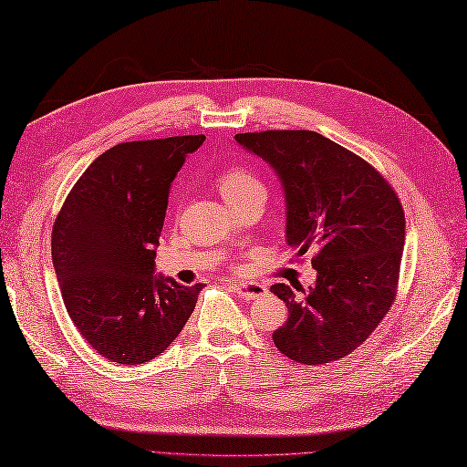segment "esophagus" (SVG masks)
<instances>
[{
  "instance_id": "obj_1",
  "label": "esophagus",
  "mask_w": 467,
  "mask_h": 467,
  "mask_svg": "<svg viewBox=\"0 0 467 467\" xmlns=\"http://www.w3.org/2000/svg\"><path fill=\"white\" fill-rule=\"evenodd\" d=\"M234 293L242 298V301H254V298H260L266 295V286L260 283H235L232 285Z\"/></svg>"
}]
</instances>
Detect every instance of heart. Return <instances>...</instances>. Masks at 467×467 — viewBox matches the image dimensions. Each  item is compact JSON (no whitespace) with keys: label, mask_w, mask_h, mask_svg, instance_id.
I'll list each match as a JSON object with an SVG mask.
<instances>
[{"label":"heart","mask_w":467,"mask_h":467,"mask_svg":"<svg viewBox=\"0 0 467 467\" xmlns=\"http://www.w3.org/2000/svg\"><path fill=\"white\" fill-rule=\"evenodd\" d=\"M217 189L222 192L223 199L235 207L242 201L256 197V195H266V189L260 182L256 174L245 171V169H227L217 177Z\"/></svg>","instance_id":"1"}]
</instances>
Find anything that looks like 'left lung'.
Wrapping results in <instances>:
<instances>
[{
	"mask_svg": "<svg viewBox=\"0 0 467 467\" xmlns=\"http://www.w3.org/2000/svg\"><path fill=\"white\" fill-rule=\"evenodd\" d=\"M283 182L286 244L315 250V285L296 296L288 285L272 293L288 319L272 333L280 354L317 366L346 358L370 337L397 296L404 248V211L374 166L309 130L237 134Z\"/></svg>",
	"mask_w": 467,
	"mask_h": 467,
	"instance_id": "left-lung-1",
	"label": "left lung"
}]
</instances>
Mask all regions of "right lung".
<instances>
[{
    "label": "right lung",
    "instance_id": "obj_1",
    "mask_svg": "<svg viewBox=\"0 0 467 467\" xmlns=\"http://www.w3.org/2000/svg\"><path fill=\"white\" fill-rule=\"evenodd\" d=\"M205 136L124 142L89 164L52 230L67 313L118 364H144L177 339L203 285L154 275L171 184Z\"/></svg>",
    "mask_w": 467,
    "mask_h": 467
}]
</instances>
